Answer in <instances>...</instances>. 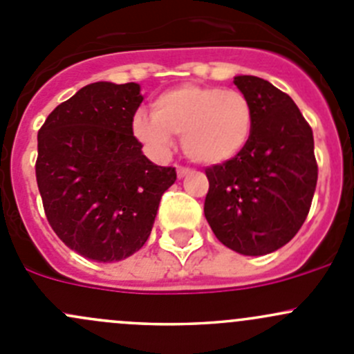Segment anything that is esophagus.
<instances>
[{
  "label": "esophagus",
  "instance_id": "obj_1",
  "mask_svg": "<svg viewBox=\"0 0 354 354\" xmlns=\"http://www.w3.org/2000/svg\"><path fill=\"white\" fill-rule=\"evenodd\" d=\"M176 173H178V178H183V176H187V174H190V173H192V169H190V167L178 166Z\"/></svg>",
  "mask_w": 354,
  "mask_h": 354
}]
</instances>
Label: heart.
<instances>
[{"label":"heart","mask_w":354,"mask_h":354,"mask_svg":"<svg viewBox=\"0 0 354 354\" xmlns=\"http://www.w3.org/2000/svg\"><path fill=\"white\" fill-rule=\"evenodd\" d=\"M133 135L156 156L171 147V135H181L185 154L205 166L236 157L248 144L253 108L240 91L183 85L162 92L152 102V116L137 113Z\"/></svg>","instance_id":"b5f03b06"}]
</instances>
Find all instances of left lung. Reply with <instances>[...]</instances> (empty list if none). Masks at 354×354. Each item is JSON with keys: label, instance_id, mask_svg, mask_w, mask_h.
I'll list each match as a JSON object with an SVG mask.
<instances>
[{"label": "left lung", "instance_id": "left-lung-1", "mask_svg": "<svg viewBox=\"0 0 354 354\" xmlns=\"http://www.w3.org/2000/svg\"><path fill=\"white\" fill-rule=\"evenodd\" d=\"M234 85L253 108L248 144L207 167L203 214L217 240L241 255H267L295 238L317 187L313 131L288 94L252 75Z\"/></svg>", "mask_w": 354, "mask_h": 354}]
</instances>
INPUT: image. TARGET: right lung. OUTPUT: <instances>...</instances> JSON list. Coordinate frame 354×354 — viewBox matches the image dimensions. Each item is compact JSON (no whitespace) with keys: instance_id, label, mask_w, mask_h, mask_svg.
<instances>
[{"instance_id":"obj_1","label":"right lung","mask_w":354,"mask_h":354,"mask_svg":"<svg viewBox=\"0 0 354 354\" xmlns=\"http://www.w3.org/2000/svg\"><path fill=\"white\" fill-rule=\"evenodd\" d=\"M140 85L95 82L56 106L37 133L35 178L46 217L68 248L118 262L147 241L174 167L142 152L131 121Z\"/></svg>"}]
</instances>
